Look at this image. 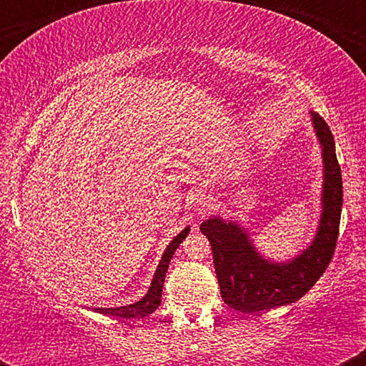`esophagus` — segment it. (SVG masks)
Here are the masks:
<instances>
[{
	"mask_svg": "<svg viewBox=\"0 0 366 366\" xmlns=\"http://www.w3.org/2000/svg\"><path fill=\"white\" fill-rule=\"evenodd\" d=\"M196 207H197V213L199 215H204V213H209L215 207V201H213V197L209 196H201L199 199L196 201Z\"/></svg>",
	"mask_w": 366,
	"mask_h": 366,
	"instance_id": "obj_1",
	"label": "esophagus"
}]
</instances>
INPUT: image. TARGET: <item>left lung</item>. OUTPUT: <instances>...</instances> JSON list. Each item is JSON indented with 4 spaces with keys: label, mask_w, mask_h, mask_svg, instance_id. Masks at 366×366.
Masks as SVG:
<instances>
[{
    "label": "left lung",
    "mask_w": 366,
    "mask_h": 366,
    "mask_svg": "<svg viewBox=\"0 0 366 366\" xmlns=\"http://www.w3.org/2000/svg\"><path fill=\"white\" fill-rule=\"evenodd\" d=\"M312 124L322 148V213L313 241L287 262H272L256 249L249 234L236 220L212 217L201 224L208 237L222 300L244 313L296 303L329 267L339 236L342 208L341 167L329 125L312 112Z\"/></svg>",
    "instance_id": "left-lung-1"
}]
</instances>
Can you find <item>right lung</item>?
Returning a JSON list of instances; mask_svg holds the SVG:
<instances>
[{
  "mask_svg": "<svg viewBox=\"0 0 366 366\" xmlns=\"http://www.w3.org/2000/svg\"><path fill=\"white\" fill-rule=\"evenodd\" d=\"M189 227L182 230V232L177 234L174 239L170 241V244L167 246L165 253H163L162 259H159L157 272H154L153 280H151V285L146 292L144 297H141L137 303L127 305V306H115V308H94L96 313H103V315H110V317H119V318H142V317H148L158 308L159 303H162V291H163V282H165V275L167 270H169V264L172 256H174L175 249H177L180 242L187 237L189 234Z\"/></svg>",
  "mask_w": 366,
  "mask_h": 366,
  "instance_id": "add662e5",
  "label": "right lung"
}]
</instances>
